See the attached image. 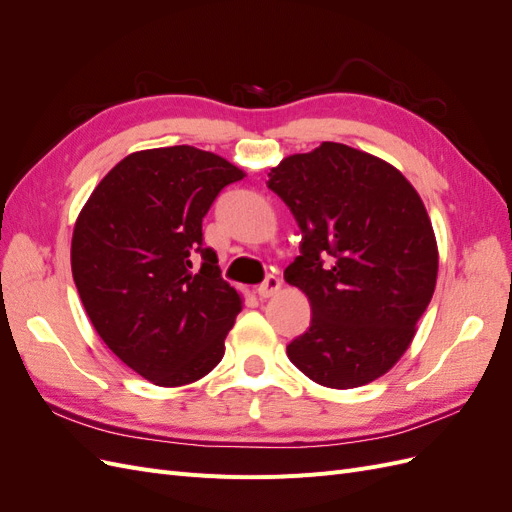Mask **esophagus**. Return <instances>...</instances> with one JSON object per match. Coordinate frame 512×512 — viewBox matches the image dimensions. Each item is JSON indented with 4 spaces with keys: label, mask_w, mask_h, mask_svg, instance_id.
<instances>
[{
    "label": "esophagus",
    "mask_w": 512,
    "mask_h": 512,
    "mask_svg": "<svg viewBox=\"0 0 512 512\" xmlns=\"http://www.w3.org/2000/svg\"><path fill=\"white\" fill-rule=\"evenodd\" d=\"M280 288H282V280H280V277L269 275L267 280L258 286V297H260V299H269V297H273V294L280 292Z\"/></svg>",
    "instance_id": "1"
}]
</instances>
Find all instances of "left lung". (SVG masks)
<instances>
[{
    "mask_svg": "<svg viewBox=\"0 0 512 512\" xmlns=\"http://www.w3.org/2000/svg\"><path fill=\"white\" fill-rule=\"evenodd\" d=\"M267 185L303 235L284 280L312 305L288 359L329 389L380 378L436 290L438 245L421 196L395 166L342 143L284 158Z\"/></svg>",
    "mask_w": 512,
    "mask_h": 512,
    "instance_id": "8db88e82",
    "label": "left lung"
}]
</instances>
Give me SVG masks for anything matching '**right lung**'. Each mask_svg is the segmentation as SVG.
<instances>
[{
    "label": "right lung",
    "instance_id": "obj_1",
    "mask_svg": "<svg viewBox=\"0 0 512 512\" xmlns=\"http://www.w3.org/2000/svg\"><path fill=\"white\" fill-rule=\"evenodd\" d=\"M243 177L211 151L145 149L123 158L79 213L70 258L85 312L104 344L153 384H190L222 361L241 297L203 243V218Z\"/></svg>",
    "mask_w": 512,
    "mask_h": 512
}]
</instances>
